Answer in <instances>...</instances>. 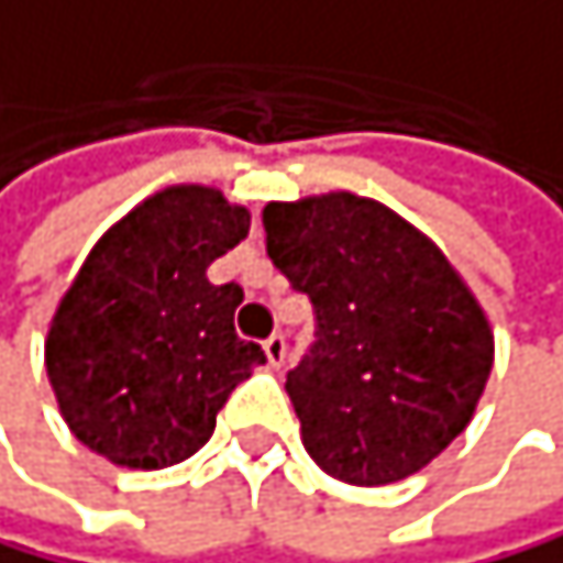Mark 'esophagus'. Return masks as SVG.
<instances>
[{
    "label": "esophagus",
    "mask_w": 563,
    "mask_h": 563,
    "mask_svg": "<svg viewBox=\"0 0 563 563\" xmlns=\"http://www.w3.org/2000/svg\"><path fill=\"white\" fill-rule=\"evenodd\" d=\"M263 350H266L269 366H284V363H287V339L279 335V332H273V335L263 342Z\"/></svg>",
    "instance_id": "1"
}]
</instances>
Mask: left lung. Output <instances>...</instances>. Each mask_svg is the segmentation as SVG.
<instances>
[{
	"mask_svg": "<svg viewBox=\"0 0 563 563\" xmlns=\"http://www.w3.org/2000/svg\"><path fill=\"white\" fill-rule=\"evenodd\" d=\"M266 252L311 297L314 342L287 374L300 440L345 485H395L467 429L492 324L450 258L395 210L324 194L266 203Z\"/></svg>",
	"mask_w": 563,
	"mask_h": 563,
	"instance_id": "1",
	"label": "left lung"
}]
</instances>
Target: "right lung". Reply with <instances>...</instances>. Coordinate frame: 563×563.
<instances>
[{
	"mask_svg": "<svg viewBox=\"0 0 563 563\" xmlns=\"http://www.w3.org/2000/svg\"><path fill=\"white\" fill-rule=\"evenodd\" d=\"M249 210L210 186H168L92 245L51 318L44 360L78 443L134 471L194 456L252 366L234 332L239 284L207 266L249 234Z\"/></svg>",
	"mask_w": 563,
	"mask_h": 563,
	"instance_id": "obj_1",
	"label": "right lung"
}]
</instances>
